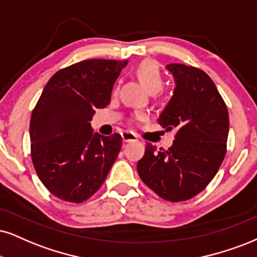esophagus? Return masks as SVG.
Here are the masks:
<instances>
[{
    "label": "esophagus",
    "instance_id": "1",
    "mask_svg": "<svg viewBox=\"0 0 257 257\" xmlns=\"http://www.w3.org/2000/svg\"><path fill=\"white\" fill-rule=\"evenodd\" d=\"M122 141L123 142H136L137 141V135L134 134V132H130V131H123L121 134Z\"/></svg>",
    "mask_w": 257,
    "mask_h": 257
}]
</instances>
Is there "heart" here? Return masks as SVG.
<instances>
[{
  "instance_id": "1",
  "label": "heart",
  "mask_w": 257,
  "mask_h": 257,
  "mask_svg": "<svg viewBox=\"0 0 257 257\" xmlns=\"http://www.w3.org/2000/svg\"><path fill=\"white\" fill-rule=\"evenodd\" d=\"M135 72L142 83L151 93H158L163 89L164 76L157 62L153 61V59H144L137 65ZM145 118H147V115L144 113H136L135 115L136 120H144Z\"/></svg>"
}]
</instances>
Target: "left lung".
Returning <instances> with one entry per match:
<instances>
[{
	"instance_id": "8db88e82",
	"label": "left lung",
	"mask_w": 257,
	"mask_h": 257,
	"mask_svg": "<svg viewBox=\"0 0 257 257\" xmlns=\"http://www.w3.org/2000/svg\"><path fill=\"white\" fill-rule=\"evenodd\" d=\"M176 88L158 122L175 131L168 150L147 143L137 170L142 181L167 201L192 199L212 181L226 155L229 112L212 78L201 69L169 64Z\"/></svg>"
}]
</instances>
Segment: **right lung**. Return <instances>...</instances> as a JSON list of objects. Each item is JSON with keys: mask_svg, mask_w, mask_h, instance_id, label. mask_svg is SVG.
Instances as JSON below:
<instances>
[{"mask_svg": "<svg viewBox=\"0 0 257 257\" xmlns=\"http://www.w3.org/2000/svg\"><path fill=\"white\" fill-rule=\"evenodd\" d=\"M127 61L87 59L58 70L32 110L31 157L51 194L81 204L102 185L121 148L119 134L93 135L96 108L110 101L116 77Z\"/></svg>", "mask_w": 257, "mask_h": 257, "instance_id": "1", "label": "right lung"}]
</instances>
